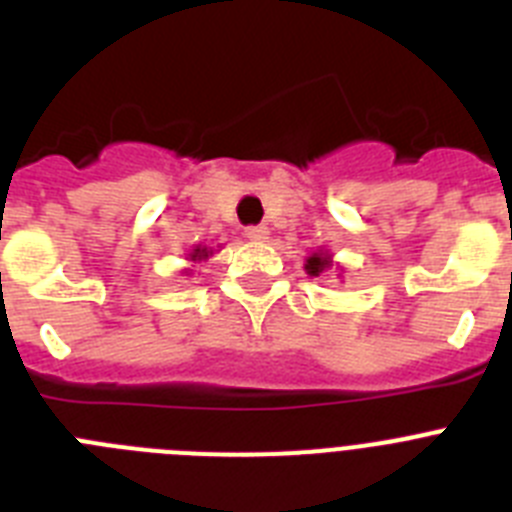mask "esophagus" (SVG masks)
<instances>
[{"mask_svg": "<svg viewBox=\"0 0 512 512\" xmlns=\"http://www.w3.org/2000/svg\"><path fill=\"white\" fill-rule=\"evenodd\" d=\"M266 235H269V228H266V225H248L246 228L248 241H266Z\"/></svg>", "mask_w": 512, "mask_h": 512, "instance_id": "1", "label": "esophagus"}]
</instances>
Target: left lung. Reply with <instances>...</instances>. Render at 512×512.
Returning a JSON list of instances; mask_svg holds the SVG:
<instances>
[{
  "label": "left lung",
  "instance_id": "1",
  "mask_svg": "<svg viewBox=\"0 0 512 512\" xmlns=\"http://www.w3.org/2000/svg\"><path fill=\"white\" fill-rule=\"evenodd\" d=\"M330 266V259L328 256H320V253H312L310 259H307V264H305V269H307V274H312V277H318L320 271H325Z\"/></svg>",
  "mask_w": 512,
  "mask_h": 512
}]
</instances>
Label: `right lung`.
I'll list each match as a JSON object with an SVG mask.
<instances>
[{
  "mask_svg": "<svg viewBox=\"0 0 512 512\" xmlns=\"http://www.w3.org/2000/svg\"><path fill=\"white\" fill-rule=\"evenodd\" d=\"M189 256H192V261H202V259H207V256H210V251H207V248H194Z\"/></svg>",
  "mask_w": 512,
  "mask_h": 512,
  "instance_id": "obj_1",
  "label": "right lung"
}]
</instances>
